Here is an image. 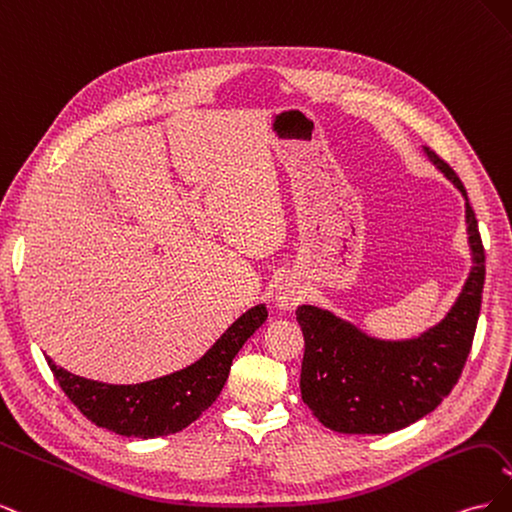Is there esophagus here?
Segmentation results:
<instances>
[{
	"label": "esophagus",
	"instance_id": "1",
	"mask_svg": "<svg viewBox=\"0 0 512 512\" xmlns=\"http://www.w3.org/2000/svg\"><path fill=\"white\" fill-rule=\"evenodd\" d=\"M301 294H303V290L299 286L284 284L280 288V292H277V305H280V307H294L301 301Z\"/></svg>",
	"mask_w": 512,
	"mask_h": 512
}]
</instances>
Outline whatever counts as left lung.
<instances>
[{
  "instance_id": "1",
  "label": "left lung",
  "mask_w": 512,
  "mask_h": 512,
  "mask_svg": "<svg viewBox=\"0 0 512 512\" xmlns=\"http://www.w3.org/2000/svg\"><path fill=\"white\" fill-rule=\"evenodd\" d=\"M438 164L466 196L461 179L436 151ZM474 269L461 297L438 327L410 342H380L314 305L297 320L305 339L301 397L318 421L342 433H391L412 425L453 391L472 350L485 286V247L466 203Z\"/></svg>"
}]
</instances>
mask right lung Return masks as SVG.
Segmentation results:
<instances>
[{"mask_svg":"<svg viewBox=\"0 0 512 512\" xmlns=\"http://www.w3.org/2000/svg\"><path fill=\"white\" fill-rule=\"evenodd\" d=\"M267 320V307L256 305L215 342V346L175 374L141 384H104L74 376L49 359L61 391L91 423L128 438H160L194 423L224 389L232 359Z\"/></svg>","mask_w":512,"mask_h":512,"instance_id":"obj_1","label":"right lung"}]
</instances>
